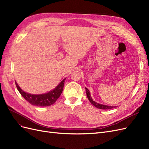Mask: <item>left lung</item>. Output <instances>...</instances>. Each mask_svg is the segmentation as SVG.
Here are the masks:
<instances>
[{"mask_svg": "<svg viewBox=\"0 0 149 149\" xmlns=\"http://www.w3.org/2000/svg\"><path fill=\"white\" fill-rule=\"evenodd\" d=\"M85 89H86V95H87V97L88 98V100L90 101V102H91L93 106H94L98 108V109H112V108L116 107V106H110L104 105V104H102L97 103L94 101H93V100L91 97V94H90V92L89 91V89L86 88H85Z\"/></svg>", "mask_w": 149, "mask_h": 149, "instance_id": "obj_1", "label": "left lung"}]
</instances>
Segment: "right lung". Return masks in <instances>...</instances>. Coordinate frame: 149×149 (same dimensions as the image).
Listing matches in <instances>:
<instances>
[{
  "mask_svg": "<svg viewBox=\"0 0 149 149\" xmlns=\"http://www.w3.org/2000/svg\"><path fill=\"white\" fill-rule=\"evenodd\" d=\"M66 78L58 84L57 86L48 93L41 94H33L26 93L22 90L17 82L15 84L18 91L21 94V95L24 97L25 100L27 101L30 104L36 106H49L53 104L56 102L63 91L64 87V84Z\"/></svg>",
  "mask_w": 149,
  "mask_h": 149,
  "instance_id": "add662e5",
  "label": "right lung"
}]
</instances>
